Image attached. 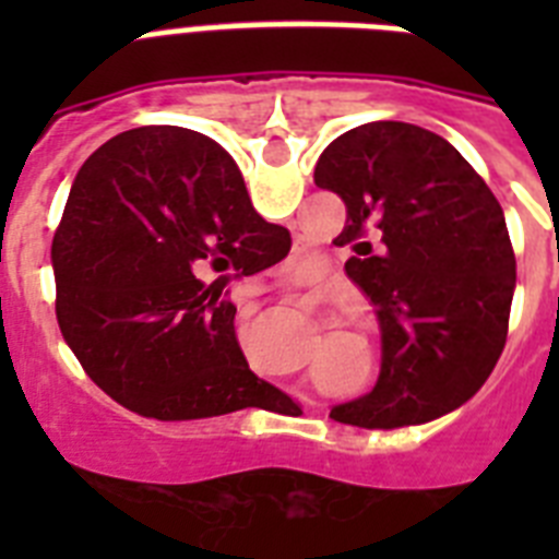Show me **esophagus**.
Listing matches in <instances>:
<instances>
[{
  "label": "esophagus",
  "mask_w": 559,
  "mask_h": 559,
  "mask_svg": "<svg viewBox=\"0 0 559 559\" xmlns=\"http://www.w3.org/2000/svg\"><path fill=\"white\" fill-rule=\"evenodd\" d=\"M243 313H254V305H249V307H243Z\"/></svg>",
  "instance_id": "obj_1"
}]
</instances>
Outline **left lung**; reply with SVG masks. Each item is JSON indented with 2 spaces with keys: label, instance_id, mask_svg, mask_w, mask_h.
<instances>
[{
  "label": "left lung",
  "instance_id": "obj_1",
  "mask_svg": "<svg viewBox=\"0 0 559 559\" xmlns=\"http://www.w3.org/2000/svg\"><path fill=\"white\" fill-rule=\"evenodd\" d=\"M313 179L348 209L336 243L354 246L345 272L382 333L380 380L333 420L400 429L467 403L502 357L516 289L493 191L447 139L406 121L342 133Z\"/></svg>",
  "mask_w": 559,
  "mask_h": 559
}]
</instances>
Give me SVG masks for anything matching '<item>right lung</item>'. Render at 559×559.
I'll return each mask as SVG.
<instances>
[{
    "instance_id": "add662e5",
    "label": "right lung",
    "mask_w": 559,
    "mask_h": 559,
    "mask_svg": "<svg viewBox=\"0 0 559 559\" xmlns=\"http://www.w3.org/2000/svg\"><path fill=\"white\" fill-rule=\"evenodd\" d=\"M289 231L252 209L219 144L139 127L83 162L51 243L57 324L100 391L142 417L200 420L287 400L249 371L237 307L202 270L254 275Z\"/></svg>"
}]
</instances>
